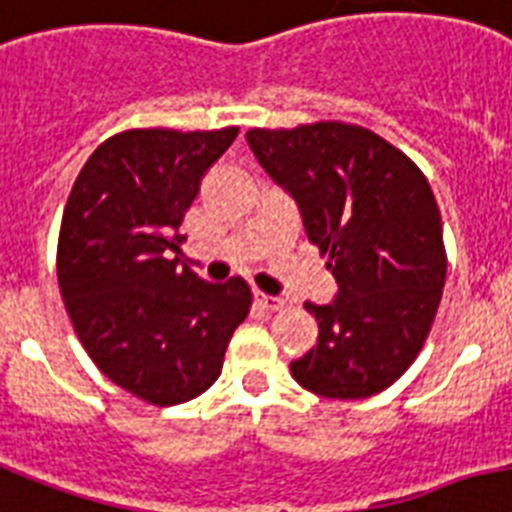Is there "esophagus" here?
Segmentation results:
<instances>
[{"label":"esophagus","instance_id":"34e87169","mask_svg":"<svg viewBox=\"0 0 512 512\" xmlns=\"http://www.w3.org/2000/svg\"><path fill=\"white\" fill-rule=\"evenodd\" d=\"M255 302L260 307H265V310H281V307H284V299H281V297H270V294H263V292L255 294Z\"/></svg>","mask_w":512,"mask_h":512}]
</instances>
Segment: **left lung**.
<instances>
[{
  "label": "left lung",
  "instance_id": "left-lung-1",
  "mask_svg": "<svg viewBox=\"0 0 512 512\" xmlns=\"http://www.w3.org/2000/svg\"><path fill=\"white\" fill-rule=\"evenodd\" d=\"M268 176L297 199L307 239L339 284L331 305L305 302L318 344L292 363L307 392L365 400L413 365L447 278L442 215L410 157L355 123L249 128Z\"/></svg>",
  "mask_w": 512,
  "mask_h": 512
}]
</instances>
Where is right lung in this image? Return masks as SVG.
I'll return each mask as SVG.
<instances>
[{
	"label": "right lung",
	"instance_id": "1",
	"mask_svg": "<svg viewBox=\"0 0 512 512\" xmlns=\"http://www.w3.org/2000/svg\"><path fill=\"white\" fill-rule=\"evenodd\" d=\"M236 134L120 131L91 152L62 213L57 284L70 323L99 371L149 405L207 392L252 307L244 278L205 284L170 257L199 181Z\"/></svg>",
	"mask_w": 512,
	"mask_h": 512
}]
</instances>
